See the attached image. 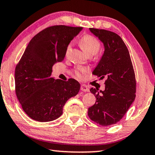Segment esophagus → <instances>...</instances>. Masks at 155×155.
Instances as JSON below:
<instances>
[{"instance_id": "34e87169", "label": "esophagus", "mask_w": 155, "mask_h": 155, "mask_svg": "<svg viewBox=\"0 0 155 155\" xmlns=\"http://www.w3.org/2000/svg\"><path fill=\"white\" fill-rule=\"evenodd\" d=\"M81 91H84V92H88L89 91V88L87 85H85L84 84H83L81 85Z\"/></svg>"}]
</instances>
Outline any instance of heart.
Masks as SVG:
<instances>
[{"label": "heart", "mask_w": 155, "mask_h": 155, "mask_svg": "<svg viewBox=\"0 0 155 155\" xmlns=\"http://www.w3.org/2000/svg\"><path fill=\"white\" fill-rule=\"evenodd\" d=\"M79 43L81 47L84 51L85 54L87 55H95L99 52L101 47V43L99 41L98 39H97L95 37L91 35H85L83 36L80 39ZM71 48V44H69L68 47L66 48V55L69 54ZM87 70L85 68H79L75 71L76 76L78 78L81 77V74H84L87 72Z\"/></svg>", "instance_id": "1"}]
</instances>
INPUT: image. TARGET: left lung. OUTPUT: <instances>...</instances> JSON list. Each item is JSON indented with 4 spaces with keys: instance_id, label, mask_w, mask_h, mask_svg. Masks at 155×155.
<instances>
[{
    "instance_id": "1",
    "label": "left lung",
    "mask_w": 155,
    "mask_h": 155,
    "mask_svg": "<svg viewBox=\"0 0 155 155\" xmlns=\"http://www.w3.org/2000/svg\"><path fill=\"white\" fill-rule=\"evenodd\" d=\"M104 44V52L94 69V75L106 78L105 90L91 92L96 97L95 104L88 108L91 120L102 126L119 122L136 97L135 73L125 44L118 35L104 29L90 28Z\"/></svg>"
}]
</instances>
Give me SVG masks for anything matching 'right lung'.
Wrapping results in <instances>:
<instances>
[{
  "mask_svg": "<svg viewBox=\"0 0 155 155\" xmlns=\"http://www.w3.org/2000/svg\"><path fill=\"white\" fill-rule=\"evenodd\" d=\"M82 27H48L30 41L15 68V92L23 110L31 118L49 122L63 114L69 99L80 90L74 78L68 81L51 77L52 67L63 61L71 40Z\"/></svg>",
  "mask_w": 155,
  "mask_h": 155,
  "instance_id": "obj_1",
  "label": "right lung"
}]
</instances>
